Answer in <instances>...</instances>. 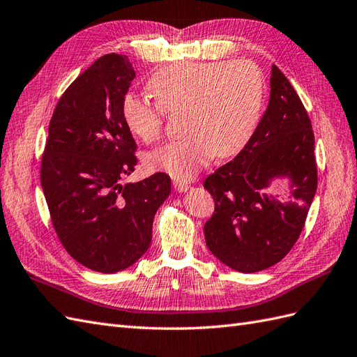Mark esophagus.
I'll use <instances>...</instances> for the list:
<instances>
[{
  "mask_svg": "<svg viewBox=\"0 0 357 357\" xmlns=\"http://www.w3.org/2000/svg\"><path fill=\"white\" fill-rule=\"evenodd\" d=\"M173 187H175L176 191H179V193H184V191H187L190 188V184L185 181H173Z\"/></svg>",
  "mask_w": 357,
  "mask_h": 357,
  "instance_id": "obj_1",
  "label": "esophagus"
}]
</instances>
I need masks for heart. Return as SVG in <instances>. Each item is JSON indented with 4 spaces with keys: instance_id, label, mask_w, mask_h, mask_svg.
Here are the masks:
<instances>
[{
    "instance_id": "obj_1",
    "label": "heart",
    "mask_w": 357,
    "mask_h": 357,
    "mask_svg": "<svg viewBox=\"0 0 357 357\" xmlns=\"http://www.w3.org/2000/svg\"><path fill=\"white\" fill-rule=\"evenodd\" d=\"M148 89L155 102L125 95L123 121L142 142L155 143L162 135L166 114L184 113L188 135L153 151L148 166L190 179L214 155L231 157L249 142L261 116L266 81L252 60L181 61L155 72Z\"/></svg>"
}]
</instances>
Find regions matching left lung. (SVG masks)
Here are the masks:
<instances>
[{"label":"left lung","mask_w":357,"mask_h":357,"mask_svg":"<svg viewBox=\"0 0 357 357\" xmlns=\"http://www.w3.org/2000/svg\"><path fill=\"white\" fill-rule=\"evenodd\" d=\"M270 87L268 107L248 144L204 182L215 204L204 226L208 249L241 273L266 270L287 257L303 231L318 184L312 123L276 65ZM279 176L291 181V203L265 195Z\"/></svg>","instance_id":"obj_1"}]
</instances>
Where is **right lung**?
<instances>
[{"label":"right lung","mask_w":357,"mask_h":357,"mask_svg":"<svg viewBox=\"0 0 357 357\" xmlns=\"http://www.w3.org/2000/svg\"><path fill=\"white\" fill-rule=\"evenodd\" d=\"M135 77L122 54H107L72 83L54 109L40 162L51 223L72 258L99 273L125 270L152 240L157 209L170 195L162 172L122 185L137 144L122 116Z\"/></svg>","instance_id":"right-lung-1"}]
</instances>
